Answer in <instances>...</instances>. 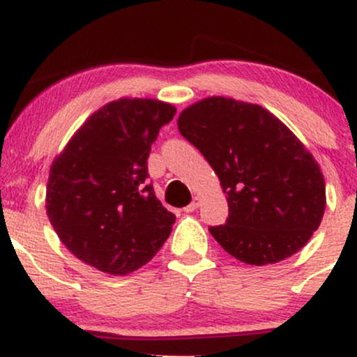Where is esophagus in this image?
I'll use <instances>...</instances> for the list:
<instances>
[{"mask_svg":"<svg viewBox=\"0 0 357 357\" xmlns=\"http://www.w3.org/2000/svg\"><path fill=\"white\" fill-rule=\"evenodd\" d=\"M199 204H202V198H199V196H195V199H192V202L188 204L186 208H184V211L186 213H191V211H195L196 208L199 206Z\"/></svg>","mask_w":357,"mask_h":357,"instance_id":"esophagus-1","label":"esophagus"}]
</instances>
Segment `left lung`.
I'll return each instance as SVG.
<instances>
[{
	"label": "left lung",
	"mask_w": 357,
	"mask_h": 357,
	"mask_svg": "<svg viewBox=\"0 0 357 357\" xmlns=\"http://www.w3.org/2000/svg\"><path fill=\"white\" fill-rule=\"evenodd\" d=\"M178 129L227 195V223L210 228L225 252L261 267L305 247L326 210V181L280 119L258 104L206 97L179 114Z\"/></svg>",
	"instance_id": "1"
}]
</instances>
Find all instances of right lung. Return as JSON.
I'll use <instances>...</instances> for the list:
<instances>
[{
    "instance_id": "obj_1",
    "label": "right lung",
    "mask_w": 357,
    "mask_h": 357,
    "mask_svg": "<svg viewBox=\"0 0 357 357\" xmlns=\"http://www.w3.org/2000/svg\"><path fill=\"white\" fill-rule=\"evenodd\" d=\"M174 114L162 100H112L53 159L45 208L61 243L84 264L127 275L165 245L176 216L146 183L147 158Z\"/></svg>"
}]
</instances>
